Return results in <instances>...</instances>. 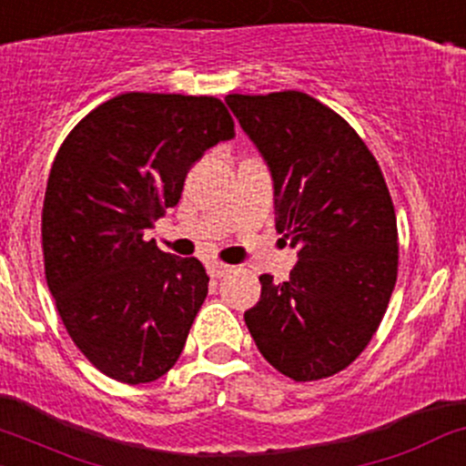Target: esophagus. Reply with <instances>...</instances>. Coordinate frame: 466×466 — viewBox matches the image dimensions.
I'll return each mask as SVG.
<instances>
[{
  "instance_id": "obj_1",
  "label": "esophagus",
  "mask_w": 466,
  "mask_h": 466,
  "mask_svg": "<svg viewBox=\"0 0 466 466\" xmlns=\"http://www.w3.org/2000/svg\"><path fill=\"white\" fill-rule=\"evenodd\" d=\"M208 272L212 279H220V277H225L228 272H232V266H225V263H220V261H209Z\"/></svg>"
}]
</instances>
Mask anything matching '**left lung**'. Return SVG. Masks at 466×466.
<instances>
[{"mask_svg":"<svg viewBox=\"0 0 466 466\" xmlns=\"http://www.w3.org/2000/svg\"><path fill=\"white\" fill-rule=\"evenodd\" d=\"M272 176L288 281L261 274L243 315L258 352L295 381L339 373L373 339L398 279V223L380 165L355 129L301 91L225 97Z\"/></svg>","mask_w":466,"mask_h":466,"instance_id":"left-lung-1","label":"left lung"}]
</instances>
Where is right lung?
I'll return each instance as SVG.
<instances>
[{"mask_svg":"<svg viewBox=\"0 0 466 466\" xmlns=\"http://www.w3.org/2000/svg\"><path fill=\"white\" fill-rule=\"evenodd\" d=\"M234 138L209 96L122 93L66 136L42 209L46 283L86 360L125 384L163 377L208 297L198 258L147 241L209 147Z\"/></svg>","mask_w":466,"mask_h":466,"instance_id":"add662e5","label":"right lung"}]
</instances>
